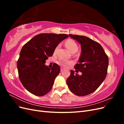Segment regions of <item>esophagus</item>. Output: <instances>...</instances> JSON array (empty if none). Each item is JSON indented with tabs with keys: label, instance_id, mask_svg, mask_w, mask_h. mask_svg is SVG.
Returning <instances> with one entry per match:
<instances>
[{
	"label": "esophagus",
	"instance_id": "34e87169",
	"mask_svg": "<svg viewBox=\"0 0 124 124\" xmlns=\"http://www.w3.org/2000/svg\"><path fill=\"white\" fill-rule=\"evenodd\" d=\"M63 71V69L62 68L61 69V72H62V71Z\"/></svg>",
	"mask_w": 124,
	"mask_h": 124
}]
</instances>
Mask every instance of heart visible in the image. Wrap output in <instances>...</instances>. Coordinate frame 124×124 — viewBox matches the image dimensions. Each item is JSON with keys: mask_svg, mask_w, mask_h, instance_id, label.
Here are the masks:
<instances>
[{"mask_svg": "<svg viewBox=\"0 0 124 124\" xmlns=\"http://www.w3.org/2000/svg\"><path fill=\"white\" fill-rule=\"evenodd\" d=\"M65 45L66 47L73 53L76 52L78 50V46L77 44L73 40L69 39L68 40H67L65 42ZM59 46H60L59 44L57 45V46H56V47L55 48V52L58 50ZM58 63L59 65H61L63 67H67L68 65H70L71 64V62H65L64 61H63V60L61 59L58 61Z\"/></svg>", "mask_w": 124, "mask_h": 124, "instance_id": "1", "label": "heart"}]
</instances>
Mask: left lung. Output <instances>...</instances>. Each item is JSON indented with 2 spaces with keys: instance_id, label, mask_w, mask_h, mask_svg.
<instances>
[{
  "instance_id": "left-lung-1",
  "label": "left lung",
  "mask_w": 124,
  "mask_h": 124,
  "mask_svg": "<svg viewBox=\"0 0 124 124\" xmlns=\"http://www.w3.org/2000/svg\"><path fill=\"white\" fill-rule=\"evenodd\" d=\"M69 36L81 44V54L74 69L76 72L78 70L82 74H74V71L71 70L67 84L74 94L78 96L88 95L95 92L104 80L108 58L99 43L83 36Z\"/></svg>"
}]
</instances>
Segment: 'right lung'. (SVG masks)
Returning a JSON list of instances; mask_svg holds the SVG:
<instances>
[{
    "label": "right lung",
    "mask_w": 124,
    "mask_h": 124,
    "mask_svg": "<svg viewBox=\"0 0 124 124\" xmlns=\"http://www.w3.org/2000/svg\"><path fill=\"white\" fill-rule=\"evenodd\" d=\"M68 37L66 34L40 33L22 47L17 68L21 83L28 92L43 96L51 91L61 69L55 63L51 68L44 64L53 55L56 46Z\"/></svg>",
    "instance_id": "add662e5"
}]
</instances>
